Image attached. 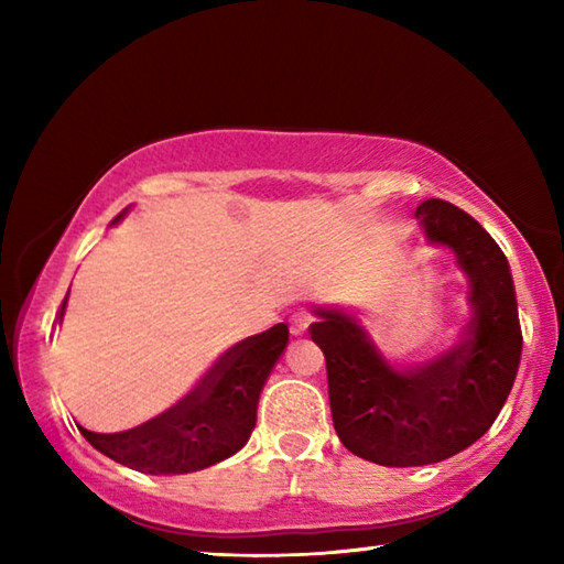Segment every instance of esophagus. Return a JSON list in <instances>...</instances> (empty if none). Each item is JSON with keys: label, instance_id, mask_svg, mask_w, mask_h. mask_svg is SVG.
Wrapping results in <instances>:
<instances>
[{"label": "esophagus", "instance_id": "obj_1", "mask_svg": "<svg viewBox=\"0 0 564 564\" xmlns=\"http://www.w3.org/2000/svg\"><path fill=\"white\" fill-rule=\"evenodd\" d=\"M313 318L308 316V313H295V316L291 318V333L293 336H303V333H308Z\"/></svg>", "mask_w": 564, "mask_h": 564}]
</instances>
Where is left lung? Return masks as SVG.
<instances>
[{
  "mask_svg": "<svg viewBox=\"0 0 564 564\" xmlns=\"http://www.w3.org/2000/svg\"><path fill=\"white\" fill-rule=\"evenodd\" d=\"M425 238L470 279L460 340L420 366L383 358L356 316L316 305L311 338L326 356L333 425L362 460L413 467L453 457L490 431L518 376L522 330L510 263L492 236L441 198L415 208Z\"/></svg>",
  "mask_w": 564,
  "mask_h": 564,
  "instance_id": "left-lung-1",
  "label": "left lung"
}]
</instances>
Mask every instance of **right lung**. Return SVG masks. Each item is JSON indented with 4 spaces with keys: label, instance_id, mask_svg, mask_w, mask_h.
I'll list each match as a JSON object with an SVG mask.
<instances>
[{
    "label": "right lung",
    "instance_id": "1",
    "mask_svg": "<svg viewBox=\"0 0 564 564\" xmlns=\"http://www.w3.org/2000/svg\"><path fill=\"white\" fill-rule=\"evenodd\" d=\"M121 216L113 218V224ZM64 308L66 299L59 318ZM285 346L289 326L279 323L228 348L196 388L161 415L123 433H94L82 425L79 431L99 453L131 470L147 475L204 470L248 443L261 390Z\"/></svg>",
    "mask_w": 564,
    "mask_h": 564
}]
</instances>
